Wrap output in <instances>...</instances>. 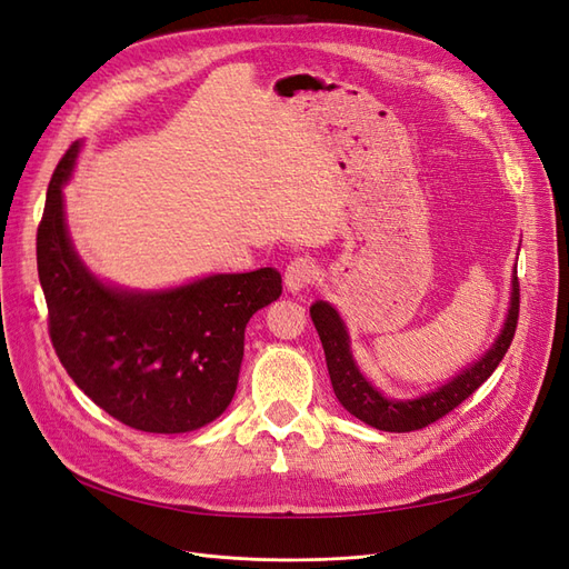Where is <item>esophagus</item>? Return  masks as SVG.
I'll return each mask as SVG.
<instances>
[{
	"label": "esophagus",
	"instance_id": "34e87169",
	"mask_svg": "<svg viewBox=\"0 0 569 569\" xmlns=\"http://www.w3.org/2000/svg\"><path fill=\"white\" fill-rule=\"evenodd\" d=\"M316 274H318V266L311 261V258L299 256L284 270V287L287 291H291V295H297V291L306 289L316 280Z\"/></svg>",
	"mask_w": 569,
	"mask_h": 569
}]
</instances>
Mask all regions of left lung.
Masks as SVG:
<instances>
[{"mask_svg":"<svg viewBox=\"0 0 569 569\" xmlns=\"http://www.w3.org/2000/svg\"><path fill=\"white\" fill-rule=\"evenodd\" d=\"M518 316H520V282H518V270H512L508 318L503 322L501 335H498V339L493 341V347L481 356L477 363L465 368L460 375H456L453 380H449L437 391H429L420 396V399L393 401L382 396L363 375H360L356 360L351 356L349 332L335 308L325 301H316L311 306V318L322 341L327 370H330L332 389L337 393L339 403L347 408L351 416H356L358 420H363L375 429H382V432H416V429L437 422L439 418L446 416V412H451L468 399V396H472L489 380L491 372L498 368L506 351L510 349L515 327H518Z\"/></svg>","mask_w":569,"mask_h":569,"instance_id":"8db88e82","label":"left lung"}]
</instances>
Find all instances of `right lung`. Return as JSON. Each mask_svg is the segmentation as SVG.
I'll list each match as a JSON object with an SVG mask.
<instances>
[{"label":"right lung","mask_w":569,"mask_h":569,"mask_svg":"<svg viewBox=\"0 0 569 569\" xmlns=\"http://www.w3.org/2000/svg\"><path fill=\"white\" fill-rule=\"evenodd\" d=\"M80 142L63 153L38 228V274L49 337L71 380L132 429L192 432L222 416L237 389L249 318L282 295L261 268L209 274L163 291L109 287L78 258L63 218V184Z\"/></svg>","instance_id":"add662e5"}]
</instances>
